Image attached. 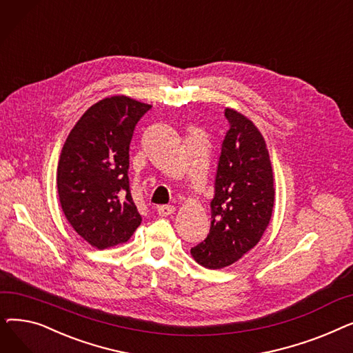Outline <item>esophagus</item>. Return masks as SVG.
Instances as JSON below:
<instances>
[{
    "label": "esophagus",
    "mask_w": 353,
    "mask_h": 353,
    "mask_svg": "<svg viewBox=\"0 0 353 353\" xmlns=\"http://www.w3.org/2000/svg\"><path fill=\"white\" fill-rule=\"evenodd\" d=\"M157 213H159V216H161V217L170 216V214L174 213V208H173V206H159V208H157Z\"/></svg>",
    "instance_id": "34e87169"
}]
</instances>
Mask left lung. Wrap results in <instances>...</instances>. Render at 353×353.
<instances>
[{"mask_svg":"<svg viewBox=\"0 0 353 353\" xmlns=\"http://www.w3.org/2000/svg\"><path fill=\"white\" fill-rule=\"evenodd\" d=\"M225 117L230 128L217 163L210 232L190 250L194 261L208 269L230 266L259 243L274 201L273 172L263 136L233 108L225 110Z\"/></svg>","mask_w":353,"mask_h":353,"instance_id":"left-lung-1","label":"left lung"}]
</instances>
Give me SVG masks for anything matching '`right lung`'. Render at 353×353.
<instances>
[{
  "label": "right lung",
  "instance_id": "right-lung-1",
  "mask_svg": "<svg viewBox=\"0 0 353 353\" xmlns=\"http://www.w3.org/2000/svg\"><path fill=\"white\" fill-rule=\"evenodd\" d=\"M152 108L125 96L91 105L61 150L57 188L61 209L97 249L125 243L141 223L130 193L128 152L139 120Z\"/></svg>",
  "mask_w": 353,
  "mask_h": 353
}]
</instances>
